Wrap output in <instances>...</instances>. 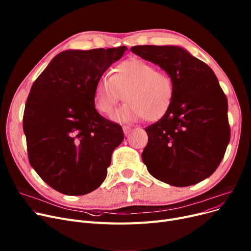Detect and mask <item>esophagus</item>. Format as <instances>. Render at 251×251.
<instances>
[{
    "label": "esophagus",
    "instance_id": "1",
    "mask_svg": "<svg viewBox=\"0 0 251 251\" xmlns=\"http://www.w3.org/2000/svg\"><path fill=\"white\" fill-rule=\"evenodd\" d=\"M123 130H124V132H125V135L126 136H127L129 132L131 131V127L130 126H123Z\"/></svg>",
    "mask_w": 251,
    "mask_h": 251
}]
</instances>
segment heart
Masks as SVG:
<instances>
[{
  "label": "heart",
  "instance_id": "heart-1",
  "mask_svg": "<svg viewBox=\"0 0 251 251\" xmlns=\"http://www.w3.org/2000/svg\"><path fill=\"white\" fill-rule=\"evenodd\" d=\"M126 102L112 115L116 123L161 120L169 110L174 97V83L169 74L139 57L116 65L110 77L100 78L93 91L96 109L109 115L124 94Z\"/></svg>",
  "mask_w": 251,
  "mask_h": 251
}]
</instances>
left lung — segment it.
Wrapping results in <instances>:
<instances>
[{
    "mask_svg": "<svg viewBox=\"0 0 251 251\" xmlns=\"http://www.w3.org/2000/svg\"><path fill=\"white\" fill-rule=\"evenodd\" d=\"M130 50L171 76L174 97L168 112L147 126L142 158L149 173L173 186L208 178L230 141L228 101L213 70L180 47L137 46Z\"/></svg>",
    "mask_w": 251,
    "mask_h": 251,
    "instance_id": "1",
    "label": "left lung"
}]
</instances>
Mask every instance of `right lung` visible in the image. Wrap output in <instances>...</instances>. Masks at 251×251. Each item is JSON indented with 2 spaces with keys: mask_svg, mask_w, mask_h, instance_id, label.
Masks as SVG:
<instances>
[{
  "mask_svg": "<svg viewBox=\"0 0 251 251\" xmlns=\"http://www.w3.org/2000/svg\"><path fill=\"white\" fill-rule=\"evenodd\" d=\"M126 50L62 51L31 87L23 115L29 163L58 193L87 195L106 178L124 132L97 112L93 91Z\"/></svg>",
  "mask_w": 251,
  "mask_h": 251,
  "instance_id": "1",
  "label": "right lung"
}]
</instances>
